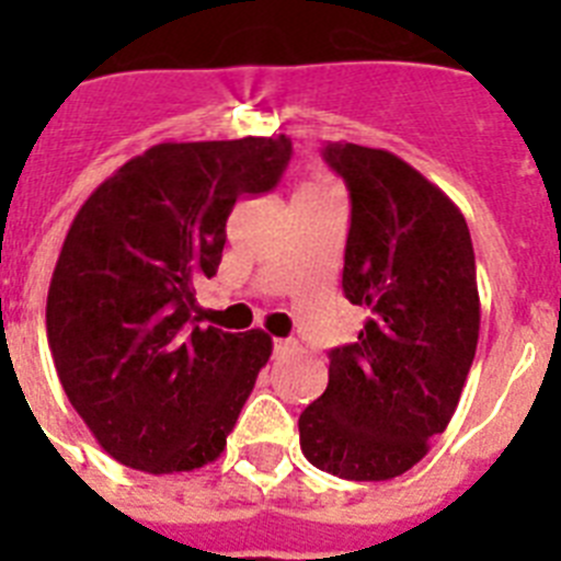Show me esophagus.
<instances>
[{"label":"esophagus","instance_id":"obj_1","mask_svg":"<svg viewBox=\"0 0 561 561\" xmlns=\"http://www.w3.org/2000/svg\"><path fill=\"white\" fill-rule=\"evenodd\" d=\"M297 351V342L295 340H275V356L280 359V356L286 354H295Z\"/></svg>","mask_w":561,"mask_h":561}]
</instances>
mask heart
<instances>
[{
	"instance_id": "heart-1",
	"label": "heart",
	"mask_w": 561,
	"mask_h": 561,
	"mask_svg": "<svg viewBox=\"0 0 561 561\" xmlns=\"http://www.w3.org/2000/svg\"><path fill=\"white\" fill-rule=\"evenodd\" d=\"M336 193H340L336 182L331 180L325 171H317L314 168V171L306 173V180L304 185H300V191H297V196H300V199H317V196H336Z\"/></svg>"
}]
</instances>
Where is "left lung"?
<instances>
[{
    "label": "left lung",
    "mask_w": 561,
    "mask_h": 561,
    "mask_svg": "<svg viewBox=\"0 0 561 561\" xmlns=\"http://www.w3.org/2000/svg\"><path fill=\"white\" fill-rule=\"evenodd\" d=\"M351 193L342 295L368 311L329 354V388L300 413V449L345 480H390L430 453L472 368L480 297L472 236L447 193L381 148L329 142Z\"/></svg>",
    "instance_id": "1"
}]
</instances>
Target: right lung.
Segmentation results:
<instances>
[{"instance_id": "add662e5", "label": "right lung", "mask_w": 561, "mask_h": 561, "mask_svg": "<svg viewBox=\"0 0 561 561\" xmlns=\"http://www.w3.org/2000/svg\"><path fill=\"white\" fill-rule=\"evenodd\" d=\"M277 137L160 142L92 191L47 291V340L69 404L123 466L193 472L227 447L257 370L261 329H202L196 284L221 264L241 196L277 185Z\"/></svg>"}]
</instances>
